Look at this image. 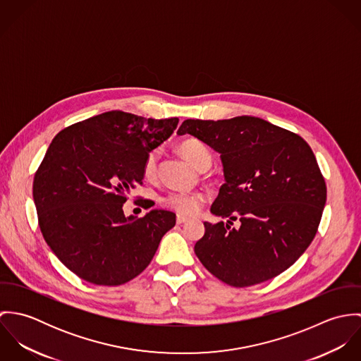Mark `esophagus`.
I'll list each match as a JSON object with an SVG mask.
<instances>
[{"label": "esophagus", "mask_w": 361, "mask_h": 361, "mask_svg": "<svg viewBox=\"0 0 361 361\" xmlns=\"http://www.w3.org/2000/svg\"><path fill=\"white\" fill-rule=\"evenodd\" d=\"M188 221H189V218H188V216L180 215V214H178V215H176V222H178V224H185V222H188Z\"/></svg>", "instance_id": "34e87169"}]
</instances>
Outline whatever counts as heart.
<instances>
[{"mask_svg": "<svg viewBox=\"0 0 361 361\" xmlns=\"http://www.w3.org/2000/svg\"><path fill=\"white\" fill-rule=\"evenodd\" d=\"M180 153L185 155V158L195 165L197 169L203 171L209 168L212 162V154L206 145L197 139H186L179 145ZM157 164H158V150H153L146 155L143 162V175L147 179L154 178L157 173ZM164 204L169 207L171 209L193 215L196 214L203 204L207 202V195L204 192H186V190H176L169 192L164 199Z\"/></svg>", "mask_w": 361, "mask_h": 361, "instance_id": "1", "label": "heart"}]
</instances>
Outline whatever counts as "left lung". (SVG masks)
<instances>
[{"instance_id": "left-lung-1", "label": "left lung", "mask_w": 361, "mask_h": 361, "mask_svg": "<svg viewBox=\"0 0 361 361\" xmlns=\"http://www.w3.org/2000/svg\"><path fill=\"white\" fill-rule=\"evenodd\" d=\"M192 135L221 154L225 183L211 206L229 218L204 222L195 253L222 282L246 288L265 282L300 257L312 242L326 186L309 145L296 133L256 116L186 119ZM233 220L241 226L232 228Z\"/></svg>"}]
</instances>
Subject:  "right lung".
I'll return each mask as SVG.
<instances>
[{
  "mask_svg": "<svg viewBox=\"0 0 361 361\" xmlns=\"http://www.w3.org/2000/svg\"><path fill=\"white\" fill-rule=\"evenodd\" d=\"M179 119L108 111L61 130L33 180L40 231L54 255L79 278L104 286L146 269L176 215L152 209L125 216L129 192L142 185L146 155Z\"/></svg>",
  "mask_w": 361,
  "mask_h": 361,
  "instance_id": "add662e5",
  "label": "right lung"
}]
</instances>
